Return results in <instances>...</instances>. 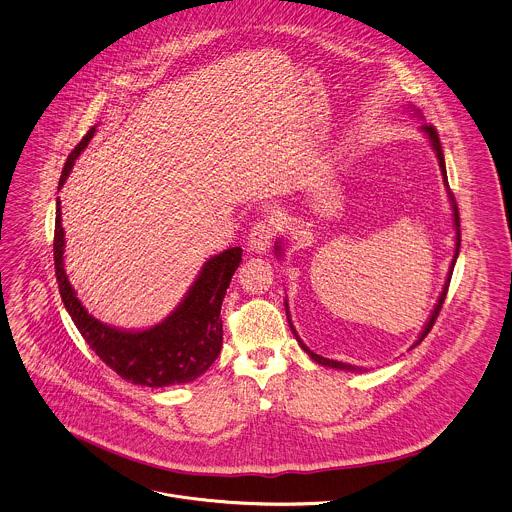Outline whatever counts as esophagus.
I'll list each match as a JSON object with an SVG mask.
<instances>
[{"label":"esophagus","mask_w":512,"mask_h":512,"mask_svg":"<svg viewBox=\"0 0 512 512\" xmlns=\"http://www.w3.org/2000/svg\"><path fill=\"white\" fill-rule=\"evenodd\" d=\"M275 233H277V223H275L273 219H269V221H257V223L253 225V229L249 231V237H247L249 249L255 251V253H265V251H269Z\"/></svg>","instance_id":"esophagus-1"}]
</instances>
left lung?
<instances>
[{
    "instance_id": "8db88e82",
    "label": "left lung",
    "mask_w": 512,
    "mask_h": 512,
    "mask_svg": "<svg viewBox=\"0 0 512 512\" xmlns=\"http://www.w3.org/2000/svg\"><path fill=\"white\" fill-rule=\"evenodd\" d=\"M421 129L427 133V137L431 139V145H433V149H435V153H437V159H439V167H441V171H443V179H445V185L449 187V183H447V169H445V155H443V149H441V141H439V133H437V129L433 127V125H427V123H423L421 125ZM449 197H451V203H453V221H455V229H457V237H455V257H453V263H451V267H449V275H447V281H445V287H443V293L439 295V301H437V305H435V309H433V313H431V317H429V321H427V325H425V329H423V333L419 335V339H417V343L415 345H419L427 335H429V331L433 329V325H435V321H437V317H439V313H441V309H443V303H445V297H447V291H449V285H451V277H453V269H455V261H457V257H459V249H461V221H459V209H457V203H455V197H453V193H451V189H449ZM275 249H277V255L281 253V247L279 245H275ZM285 309H287V321H289V325H291V331L295 333V337H297V341H299V345H301V349L315 361V363H319V365H323V367H333V369H341V371H363V369H359V367H355V365H347V363H341V361H331V359H325V357H321V355H317V353H313L301 339H299V335H297V331H295V327H293V323H291V319H289V305H287V301H285ZM413 345V347H415Z\"/></svg>"
}]
</instances>
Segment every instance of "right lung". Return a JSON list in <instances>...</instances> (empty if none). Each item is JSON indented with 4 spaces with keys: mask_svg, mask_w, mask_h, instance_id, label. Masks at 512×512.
<instances>
[{
    "mask_svg": "<svg viewBox=\"0 0 512 512\" xmlns=\"http://www.w3.org/2000/svg\"><path fill=\"white\" fill-rule=\"evenodd\" d=\"M93 133L95 127H91L69 153L59 187L65 183L75 159L87 147ZM63 247L61 205L57 199L53 261L61 301L85 343L121 379L143 387H167L191 383L213 365L223 345L221 305L231 277L241 263V247H231L211 257L177 309L145 331H121L87 313L65 275Z\"/></svg>",
    "mask_w": 512,
    "mask_h": 512,
    "instance_id": "add662e5",
    "label": "right lung"
}]
</instances>
